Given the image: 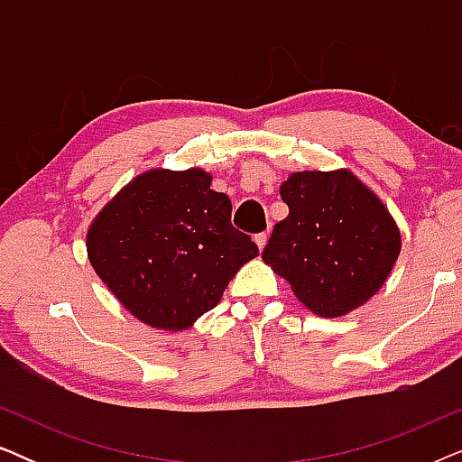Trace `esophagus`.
<instances>
[{
    "label": "esophagus",
    "instance_id": "esophagus-1",
    "mask_svg": "<svg viewBox=\"0 0 462 462\" xmlns=\"http://www.w3.org/2000/svg\"><path fill=\"white\" fill-rule=\"evenodd\" d=\"M267 239H269L267 233H258V236H254V242L258 245V250H263L264 245H267Z\"/></svg>",
    "mask_w": 462,
    "mask_h": 462
}]
</instances>
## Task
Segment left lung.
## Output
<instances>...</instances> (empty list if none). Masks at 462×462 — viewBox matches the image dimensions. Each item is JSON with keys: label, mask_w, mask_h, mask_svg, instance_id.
Masks as SVG:
<instances>
[{"label": "left lung", "mask_w": 462, "mask_h": 462, "mask_svg": "<svg viewBox=\"0 0 462 462\" xmlns=\"http://www.w3.org/2000/svg\"><path fill=\"white\" fill-rule=\"evenodd\" d=\"M280 195L290 212L275 225L263 261L321 318H340L368 302L402 252L387 206L345 168L292 172Z\"/></svg>", "instance_id": "obj_1"}]
</instances>
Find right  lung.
I'll return each mask as SVG.
<instances>
[{"mask_svg":"<svg viewBox=\"0 0 462 462\" xmlns=\"http://www.w3.org/2000/svg\"><path fill=\"white\" fill-rule=\"evenodd\" d=\"M201 168L147 170L92 220L86 248L97 275L143 324L180 332L223 299L258 256L231 225V199Z\"/></svg>","mask_w":462,"mask_h":462,"instance_id":"add662e5","label":"right lung"}]
</instances>
